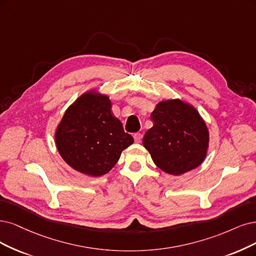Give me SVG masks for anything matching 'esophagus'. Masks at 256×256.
<instances>
[{
    "label": "esophagus",
    "mask_w": 256,
    "mask_h": 256,
    "mask_svg": "<svg viewBox=\"0 0 256 256\" xmlns=\"http://www.w3.org/2000/svg\"><path fill=\"white\" fill-rule=\"evenodd\" d=\"M134 139H135V142H141V140H142V135L140 133H136L134 134Z\"/></svg>",
    "instance_id": "34e87169"
}]
</instances>
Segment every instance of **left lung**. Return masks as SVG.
Instances as JSON below:
<instances>
[{
  "mask_svg": "<svg viewBox=\"0 0 256 256\" xmlns=\"http://www.w3.org/2000/svg\"><path fill=\"white\" fill-rule=\"evenodd\" d=\"M150 119L154 126L146 133L142 144L162 171L177 176L204 162L209 150V130L191 103L178 98L162 100Z\"/></svg>",
  "mask_w": 256,
  "mask_h": 256,
  "instance_id": "left-lung-1",
  "label": "left lung"
}]
</instances>
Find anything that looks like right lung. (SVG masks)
<instances>
[{
	"instance_id": "add662e5",
	"label": "right lung",
	"mask_w": 256,
	"mask_h": 256,
	"mask_svg": "<svg viewBox=\"0 0 256 256\" xmlns=\"http://www.w3.org/2000/svg\"><path fill=\"white\" fill-rule=\"evenodd\" d=\"M134 142L112 114L106 94L88 90L65 110L54 130V144L64 162L74 171L99 177L115 166L123 150Z\"/></svg>"
}]
</instances>
